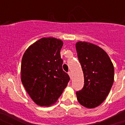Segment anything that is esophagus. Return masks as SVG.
I'll return each instance as SVG.
<instances>
[{
	"label": "esophagus",
	"mask_w": 125,
	"mask_h": 125,
	"mask_svg": "<svg viewBox=\"0 0 125 125\" xmlns=\"http://www.w3.org/2000/svg\"><path fill=\"white\" fill-rule=\"evenodd\" d=\"M68 75H69V76H70V77L71 78H72V72H68Z\"/></svg>",
	"instance_id": "obj_1"
}]
</instances>
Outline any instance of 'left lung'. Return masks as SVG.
I'll return each instance as SVG.
<instances>
[{"instance_id": "1", "label": "left lung", "mask_w": 125, "mask_h": 125, "mask_svg": "<svg viewBox=\"0 0 125 125\" xmlns=\"http://www.w3.org/2000/svg\"><path fill=\"white\" fill-rule=\"evenodd\" d=\"M76 49L84 73L83 88L76 92L79 103L88 108L102 104L114 82V65L106 52L95 44L78 41Z\"/></svg>"}]
</instances>
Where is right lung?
I'll return each mask as SVG.
<instances>
[{
    "label": "right lung",
    "mask_w": 125,
    "mask_h": 125,
    "mask_svg": "<svg viewBox=\"0 0 125 125\" xmlns=\"http://www.w3.org/2000/svg\"><path fill=\"white\" fill-rule=\"evenodd\" d=\"M63 44L60 39L43 37L31 44L23 55L21 82L39 106H49L55 103L70 81L62 69L60 50Z\"/></svg>",
    "instance_id": "1"
}]
</instances>
